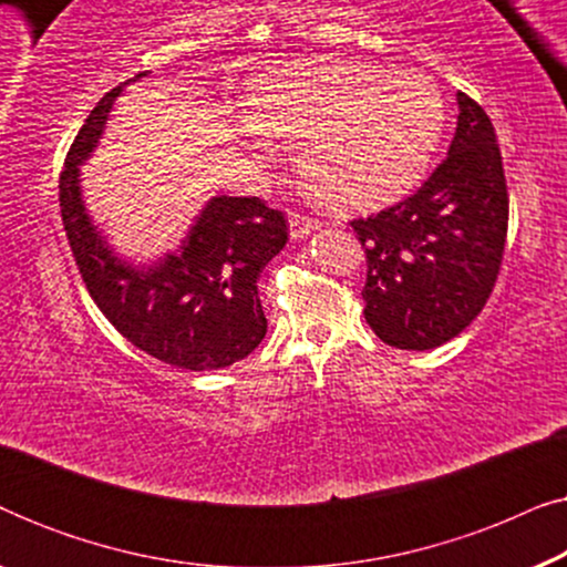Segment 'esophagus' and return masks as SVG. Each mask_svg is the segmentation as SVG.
<instances>
[{
  "mask_svg": "<svg viewBox=\"0 0 567 567\" xmlns=\"http://www.w3.org/2000/svg\"><path fill=\"white\" fill-rule=\"evenodd\" d=\"M289 229H291V237H293V239H301V237L312 235V231L317 229V221L312 219V216L291 214V216H289Z\"/></svg>",
  "mask_w": 567,
  "mask_h": 567,
  "instance_id": "esophagus-1",
  "label": "esophagus"
}]
</instances>
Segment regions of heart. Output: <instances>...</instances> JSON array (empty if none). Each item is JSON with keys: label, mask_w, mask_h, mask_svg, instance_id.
Here are the masks:
<instances>
[{"label": "heart", "mask_w": 567, "mask_h": 567, "mask_svg": "<svg viewBox=\"0 0 567 567\" xmlns=\"http://www.w3.org/2000/svg\"><path fill=\"white\" fill-rule=\"evenodd\" d=\"M247 134L307 142L301 173L336 206H371L413 188L436 152L446 111L425 74L367 61H301L247 84Z\"/></svg>", "instance_id": "obj_1"}]
</instances>
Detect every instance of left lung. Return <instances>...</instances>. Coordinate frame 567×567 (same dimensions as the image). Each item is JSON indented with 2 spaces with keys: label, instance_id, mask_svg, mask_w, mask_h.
Instances as JSON below:
<instances>
[{
  "label": "left lung",
  "instance_id": "8db88e82",
  "mask_svg": "<svg viewBox=\"0 0 567 567\" xmlns=\"http://www.w3.org/2000/svg\"><path fill=\"white\" fill-rule=\"evenodd\" d=\"M446 159L413 196L351 227L367 252L363 317L386 346L429 351L483 312L508 231V188L487 113L460 92Z\"/></svg>",
  "mask_w": 567,
  "mask_h": 567
}]
</instances>
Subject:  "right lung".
Instances as JSON below:
<instances>
[{"mask_svg": "<svg viewBox=\"0 0 567 567\" xmlns=\"http://www.w3.org/2000/svg\"><path fill=\"white\" fill-rule=\"evenodd\" d=\"M138 76L144 74L134 80ZM128 82L92 107L69 146L59 177L69 247L100 312L138 351L177 369L231 367L266 338L258 276L284 250L289 227L284 214L258 196H216L190 227L181 252L152 268H134L115 258L84 212L80 165L95 150L107 113Z\"/></svg>", "mask_w": 567, "mask_h": 567, "instance_id": "obj_1", "label": "right lung"}]
</instances>
